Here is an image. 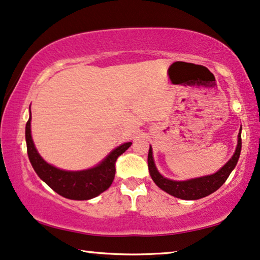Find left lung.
Segmentation results:
<instances>
[{
    "instance_id": "obj_1",
    "label": "left lung",
    "mask_w": 260,
    "mask_h": 260,
    "mask_svg": "<svg viewBox=\"0 0 260 260\" xmlns=\"http://www.w3.org/2000/svg\"><path fill=\"white\" fill-rule=\"evenodd\" d=\"M242 130V127H240ZM240 150H242V131L238 134V144H237L236 151L231 157V159L224 165L220 170H218L216 174L199 177V178H193L189 180H171L165 178L158 172L155 161L152 157V148L150 146L149 155H148V167L150 176L153 182L156 183L158 187L168 192L174 197L185 199V201H196V199L206 197L211 194L214 191H217L219 187L225 183L228 177L230 176L233 169L236 168L237 161L239 159Z\"/></svg>"
}]
</instances>
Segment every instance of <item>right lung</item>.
<instances>
[{
  "mask_svg": "<svg viewBox=\"0 0 260 260\" xmlns=\"http://www.w3.org/2000/svg\"><path fill=\"white\" fill-rule=\"evenodd\" d=\"M30 121H31V112L25 125V141H27L28 157L34 170L55 192L74 201L91 199L108 190L115 178L116 160L133 144L131 142H127L119 145L95 168L82 171L61 170L48 164L37 152L31 138Z\"/></svg>",
  "mask_w": 260,
  "mask_h": 260,
  "instance_id": "1",
  "label": "right lung"
}]
</instances>
